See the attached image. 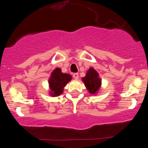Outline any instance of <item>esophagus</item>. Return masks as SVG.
<instances>
[{"instance_id": "1", "label": "esophagus", "mask_w": 148, "mask_h": 148, "mask_svg": "<svg viewBox=\"0 0 148 148\" xmlns=\"http://www.w3.org/2000/svg\"><path fill=\"white\" fill-rule=\"evenodd\" d=\"M73 77L75 79H79V74L78 73H74V74H73Z\"/></svg>"}]
</instances>
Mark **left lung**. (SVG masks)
<instances>
[{"label":"left lung","instance_id":"1","mask_svg":"<svg viewBox=\"0 0 148 148\" xmlns=\"http://www.w3.org/2000/svg\"><path fill=\"white\" fill-rule=\"evenodd\" d=\"M82 82L85 84V86L92 95H95L98 92L101 86V79L99 77L98 73L93 68H90L87 71L86 76L82 77Z\"/></svg>","mask_w":148,"mask_h":148}]
</instances>
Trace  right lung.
Returning <instances> with one entry per match:
<instances>
[{
    "mask_svg": "<svg viewBox=\"0 0 148 148\" xmlns=\"http://www.w3.org/2000/svg\"><path fill=\"white\" fill-rule=\"evenodd\" d=\"M71 80V76L69 74L62 72L60 68H56L50 74L48 79L50 88V95L57 97L63 92L64 88Z\"/></svg>",
    "mask_w": 148,
    "mask_h": 148,
    "instance_id": "add662e5",
    "label": "right lung"
}]
</instances>
